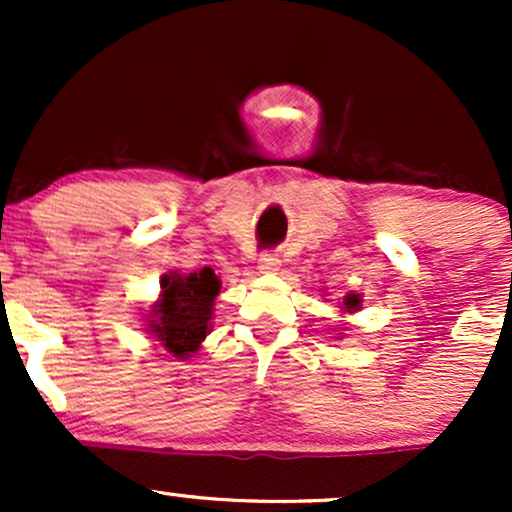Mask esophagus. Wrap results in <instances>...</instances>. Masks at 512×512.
Returning <instances> with one entry per match:
<instances>
[{
  "label": "esophagus",
  "instance_id": "34e87169",
  "mask_svg": "<svg viewBox=\"0 0 512 512\" xmlns=\"http://www.w3.org/2000/svg\"><path fill=\"white\" fill-rule=\"evenodd\" d=\"M279 264L281 260L274 252H264V255H260V260H257V269H260L262 274H274L276 269H279Z\"/></svg>",
  "mask_w": 512,
  "mask_h": 512
}]
</instances>
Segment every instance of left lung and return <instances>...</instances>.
<instances>
[{
    "label": "left lung",
    "instance_id": "left-lung-1",
    "mask_svg": "<svg viewBox=\"0 0 512 512\" xmlns=\"http://www.w3.org/2000/svg\"><path fill=\"white\" fill-rule=\"evenodd\" d=\"M339 308L344 310V313H358V310H361V293H354V291H349L344 296V301H342V305H339ZM346 325V322H344ZM344 325H339V330H344ZM342 334V332H339ZM339 339V337H337Z\"/></svg>",
    "mask_w": 512,
    "mask_h": 512
}]
</instances>
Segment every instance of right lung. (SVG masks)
Masks as SVG:
<instances>
[{
	"instance_id": "right-lung-1",
	"label": "right lung",
	"mask_w": 512,
	"mask_h": 512,
	"mask_svg": "<svg viewBox=\"0 0 512 512\" xmlns=\"http://www.w3.org/2000/svg\"><path fill=\"white\" fill-rule=\"evenodd\" d=\"M219 291L221 279L211 267L187 274H163L161 293L144 315V330L175 361H187L211 332Z\"/></svg>"
}]
</instances>
